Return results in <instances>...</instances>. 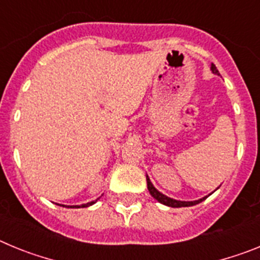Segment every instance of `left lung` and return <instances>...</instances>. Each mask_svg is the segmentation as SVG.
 <instances>
[{
	"instance_id": "1",
	"label": "left lung",
	"mask_w": 260,
	"mask_h": 260,
	"mask_svg": "<svg viewBox=\"0 0 260 260\" xmlns=\"http://www.w3.org/2000/svg\"><path fill=\"white\" fill-rule=\"evenodd\" d=\"M211 70H212L213 74L220 75L219 70L216 69V66L213 65V63H212V65H211ZM146 177H147V187H148V191H150V194L152 195V197L156 199V201L160 202V203H162V204H165V206H169V207H190V206H195V204L201 203V202H203L204 199L207 198V197H204V198L199 199V201H194V202H182V201H176V199L168 198L167 195L161 194V192L157 191V190H156L155 187H153V185H152V183H151V181H150V178H148V176H146Z\"/></svg>"
}]
</instances>
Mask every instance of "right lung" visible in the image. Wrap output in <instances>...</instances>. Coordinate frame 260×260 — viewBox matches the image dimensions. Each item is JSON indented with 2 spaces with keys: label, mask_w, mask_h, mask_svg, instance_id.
<instances>
[{
  "label": "right lung",
  "mask_w": 260,
  "mask_h": 260,
  "mask_svg": "<svg viewBox=\"0 0 260 260\" xmlns=\"http://www.w3.org/2000/svg\"><path fill=\"white\" fill-rule=\"evenodd\" d=\"M96 202H98V199H96L95 202H89V203H87V204H82V206H74V207H77V208H79V207H88V206H92L93 203H96Z\"/></svg>",
  "instance_id": "right-lung-1"
}]
</instances>
